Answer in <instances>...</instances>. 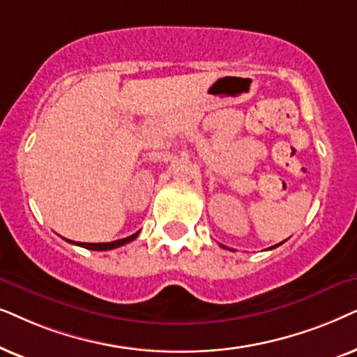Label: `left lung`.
I'll use <instances>...</instances> for the list:
<instances>
[{
	"instance_id": "1",
	"label": "left lung",
	"mask_w": 357,
	"mask_h": 357,
	"mask_svg": "<svg viewBox=\"0 0 357 357\" xmlns=\"http://www.w3.org/2000/svg\"><path fill=\"white\" fill-rule=\"evenodd\" d=\"M282 243H284V241H282ZM279 245H281V243H279ZM279 245H274V246H271V250L275 248V246H279ZM223 248H225V246H223Z\"/></svg>"
}]
</instances>
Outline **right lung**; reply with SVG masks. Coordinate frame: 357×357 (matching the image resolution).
Listing matches in <instances>:
<instances>
[{
  "mask_svg": "<svg viewBox=\"0 0 357 357\" xmlns=\"http://www.w3.org/2000/svg\"><path fill=\"white\" fill-rule=\"evenodd\" d=\"M139 234L140 231H137V234H134V235H130V236H127V238H121V240H116V241H109V243H79V241H70V240H66V241H70V243H73V245H78V246H83V248H86V250H93V251H107V250H114V248H119V246H122V245H127V243H130L132 240H135L137 236H139Z\"/></svg>",
  "mask_w": 357,
  "mask_h": 357,
  "instance_id": "obj_1",
  "label": "right lung"
}]
</instances>
